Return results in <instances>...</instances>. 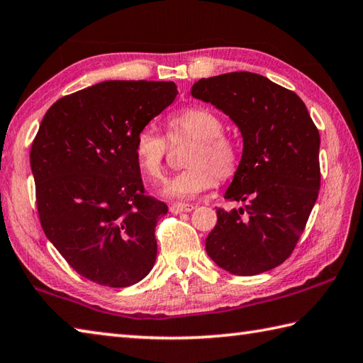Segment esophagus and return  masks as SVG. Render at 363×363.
<instances>
[{"mask_svg": "<svg viewBox=\"0 0 363 363\" xmlns=\"http://www.w3.org/2000/svg\"><path fill=\"white\" fill-rule=\"evenodd\" d=\"M169 210L174 214H179V213H189L194 210V205H189V203H171L169 205Z\"/></svg>", "mask_w": 363, "mask_h": 363, "instance_id": "34e87169", "label": "esophagus"}]
</instances>
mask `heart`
Returning <instances> with one entry per match:
<instances>
[{"mask_svg":"<svg viewBox=\"0 0 363 363\" xmlns=\"http://www.w3.org/2000/svg\"><path fill=\"white\" fill-rule=\"evenodd\" d=\"M169 138L194 139L186 162L189 167L164 182L161 194L174 201H191L216 186L219 179H228L236 171L238 153L233 143L224 136V122L213 109L189 106L169 117ZM135 158L140 171L149 179L162 175L167 153V140L150 127L138 131Z\"/></svg>","mask_w":363,"mask_h":363,"instance_id":"b5f03b06","label":"heart"}]
</instances>
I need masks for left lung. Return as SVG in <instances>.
Here are the masks:
<instances>
[{
    "label": "left lung",
    "mask_w": 363,
    "mask_h": 363,
    "mask_svg": "<svg viewBox=\"0 0 363 363\" xmlns=\"http://www.w3.org/2000/svg\"><path fill=\"white\" fill-rule=\"evenodd\" d=\"M191 95L223 111L242 136L238 169L218 208L206 254L235 276L284 263L304 232L320 191V133L298 95L250 72L202 78Z\"/></svg>",
    "instance_id": "1"
}]
</instances>
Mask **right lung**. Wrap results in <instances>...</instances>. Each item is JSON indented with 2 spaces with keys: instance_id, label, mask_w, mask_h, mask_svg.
I'll use <instances>...</instances> for the list:
<instances>
[{
  "instance_id": "right-lung-1",
  "label": "right lung",
  "mask_w": 363,
  "mask_h": 363,
  "mask_svg": "<svg viewBox=\"0 0 363 363\" xmlns=\"http://www.w3.org/2000/svg\"><path fill=\"white\" fill-rule=\"evenodd\" d=\"M166 81H103L62 97L31 147L43 232L78 274L138 284L157 260L155 227L167 205L144 196L135 138L175 100Z\"/></svg>"
}]
</instances>
